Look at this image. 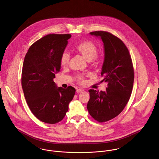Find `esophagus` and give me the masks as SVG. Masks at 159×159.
Instances as JSON below:
<instances>
[{
	"mask_svg": "<svg viewBox=\"0 0 159 159\" xmlns=\"http://www.w3.org/2000/svg\"><path fill=\"white\" fill-rule=\"evenodd\" d=\"M83 91H84V90H83V89H77L76 90V92H77V93H82V92H83Z\"/></svg>",
	"mask_w": 159,
	"mask_h": 159,
	"instance_id": "esophagus-1",
	"label": "esophagus"
}]
</instances>
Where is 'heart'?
<instances>
[{"label": "heart", "instance_id": "obj_1", "mask_svg": "<svg viewBox=\"0 0 159 159\" xmlns=\"http://www.w3.org/2000/svg\"><path fill=\"white\" fill-rule=\"evenodd\" d=\"M75 50L88 61H93L96 59V56L98 53L97 47L91 42L84 41L80 43L75 47ZM70 58V57L68 53H63L61 58V66H66L69 63ZM79 80L80 82H83V79L81 76L79 77Z\"/></svg>", "mask_w": 159, "mask_h": 159}]
</instances>
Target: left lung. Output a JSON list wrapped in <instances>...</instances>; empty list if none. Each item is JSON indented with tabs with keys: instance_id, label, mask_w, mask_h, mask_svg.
<instances>
[{
	"instance_id": "8db88e82",
	"label": "left lung",
	"mask_w": 159,
	"mask_h": 159,
	"mask_svg": "<svg viewBox=\"0 0 159 159\" xmlns=\"http://www.w3.org/2000/svg\"><path fill=\"white\" fill-rule=\"evenodd\" d=\"M103 43L104 61L101 75L108 82L105 91L89 89L87 109L91 117L105 122L117 116L131 96L134 83V69L129 51L122 41L106 31L89 33Z\"/></svg>"
}]
</instances>
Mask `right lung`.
I'll return each instance as SVG.
<instances>
[{
	"instance_id": "right-lung-1",
	"label": "right lung",
	"mask_w": 159,
	"mask_h": 159,
	"mask_svg": "<svg viewBox=\"0 0 159 159\" xmlns=\"http://www.w3.org/2000/svg\"><path fill=\"white\" fill-rule=\"evenodd\" d=\"M71 34H51L34 42L23 64L22 86L33 114L43 122L55 124L64 118L75 89L57 87L54 82L60 71L61 58Z\"/></svg>"
}]
</instances>
